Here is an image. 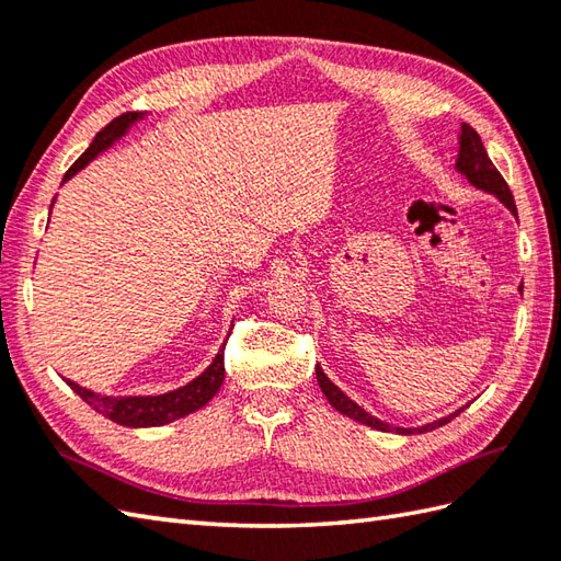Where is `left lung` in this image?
Segmentation results:
<instances>
[{
	"instance_id": "1",
	"label": "left lung",
	"mask_w": 561,
	"mask_h": 561,
	"mask_svg": "<svg viewBox=\"0 0 561 561\" xmlns=\"http://www.w3.org/2000/svg\"><path fill=\"white\" fill-rule=\"evenodd\" d=\"M458 145H460V149H458V159H456V171H458L460 175L468 178L470 185H474L478 190H484V193L494 195V197H496L499 202H502V205L518 219L514 195H511V190H508L506 181L502 178V173L496 171V165L490 161V157H486V149H484V145H482L480 135L474 133V129H472L468 123L460 125ZM316 378H318L320 390H323V396L328 398V402L332 404V408H335L337 412H342L344 416H350V420H354V422L366 424V426H371V428H378V432H392V434H402V436L426 434V432H434V428H438V426L448 424V422L453 420V416H458L465 408H468V404H465V408H460V410H456V412H450L448 416H440V420H436V422H428V424H424V426H410V428H408V426H392V424H388V422H380L378 416H374L371 412H366V410L362 408V404H356V402L347 396V392H342V390L325 376V371H323V368H320V364L316 366Z\"/></svg>"
}]
</instances>
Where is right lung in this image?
Segmentation results:
<instances>
[{
    "label": "right lung",
    "instance_id": "1",
    "mask_svg": "<svg viewBox=\"0 0 561 561\" xmlns=\"http://www.w3.org/2000/svg\"><path fill=\"white\" fill-rule=\"evenodd\" d=\"M147 113H125L121 117L103 127L101 133L93 137L89 149L81 153V157L71 163V169L65 173L62 183H67L69 178H75L81 169L101 157L103 151H108L117 139H123L127 135V129L133 127L137 121H145ZM55 205V199H53ZM50 205V211H53ZM224 347L214 356L211 364L202 371L197 378L190 380V383L161 392V396H103V392H93L91 388H83L75 380H67V386L77 392V396L89 404V408L96 410L99 414L108 416L111 422L121 424V426H133V428H145V426H163L171 424L181 416L193 414L197 410L205 408V404L217 396L221 383H224Z\"/></svg>",
    "mask_w": 561,
    "mask_h": 561
}]
</instances>
